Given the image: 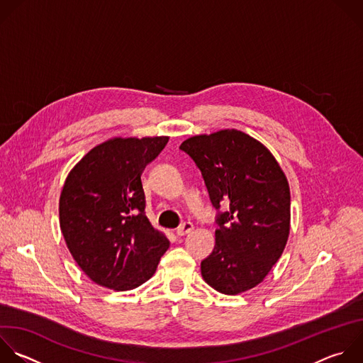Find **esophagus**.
Returning a JSON list of instances; mask_svg holds the SVG:
<instances>
[{"mask_svg":"<svg viewBox=\"0 0 363 363\" xmlns=\"http://www.w3.org/2000/svg\"><path fill=\"white\" fill-rule=\"evenodd\" d=\"M194 230V225L191 223V222H185V223H182L178 229H177V235L178 236H184V235H186V233H189V232H192Z\"/></svg>","mask_w":363,"mask_h":363,"instance_id":"esophagus-1","label":"esophagus"}]
</instances>
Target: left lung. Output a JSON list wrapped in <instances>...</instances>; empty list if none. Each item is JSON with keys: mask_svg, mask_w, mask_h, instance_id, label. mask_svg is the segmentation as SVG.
Instances as JSON below:
<instances>
[{"mask_svg": "<svg viewBox=\"0 0 363 363\" xmlns=\"http://www.w3.org/2000/svg\"><path fill=\"white\" fill-rule=\"evenodd\" d=\"M201 169L212 205L226 208L215 247L201 262L203 281L225 295L259 285L281 258L291 229V191L272 152L254 137L220 130L181 147Z\"/></svg>", "mask_w": 363, "mask_h": 363, "instance_id": "obj_1", "label": "left lung"}]
</instances>
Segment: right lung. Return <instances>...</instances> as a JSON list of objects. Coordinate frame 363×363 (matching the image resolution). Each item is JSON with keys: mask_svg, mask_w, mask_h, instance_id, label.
<instances>
[{"mask_svg": "<svg viewBox=\"0 0 363 363\" xmlns=\"http://www.w3.org/2000/svg\"><path fill=\"white\" fill-rule=\"evenodd\" d=\"M169 137H115L88 151L60 194V228L84 274L96 285L131 291L157 271L169 240L145 215L141 175Z\"/></svg>", "mask_w": 363, "mask_h": 363, "instance_id": "1", "label": "right lung"}]
</instances>
